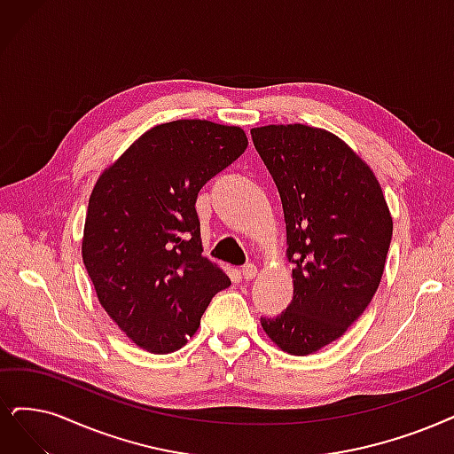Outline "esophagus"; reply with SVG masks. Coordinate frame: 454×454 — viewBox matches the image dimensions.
I'll list each match as a JSON object with an SVG mask.
<instances>
[{
	"label": "esophagus",
	"instance_id": "1",
	"mask_svg": "<svg viewBox=\"0 0 454 454\" xmlns=\"http://www.w3.org/2000/svg\"><path fill=\"white\" fill-rule=\"evenodd\" d=\"M256 273H258V270H256V265H254V263H247V265H243V267H241V277H243L245 280L254 278V277H256Z\"/></svg>",
	"mask_w": 454,
	"mask_h": 454
}]
</instances>
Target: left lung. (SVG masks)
I'll return each instance as SVG.
<instances>
[{
    "mask_svg": "<svg viewBox=\"0 0 454 454\" xmlns=\"http://www.w3.org/2000/svg\"><path fill=\"white\" fill-rule=\"evenodd\" d=\"M284 209L294 299L263 331L292 356L340 339L371 303L393 238L378 179L334 134L307 125L250 130Z\"/></svg>",
    "mask_w": 454,
    "mask_h": 454,
    "instance_id": "left-lung-1",
    "label": "left lung"
}]
</instances>
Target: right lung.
Returning <instances> with one entry per match:
<instances>
[{
	"mask_svg": "<svg viewBox=\"0 0 454 454\" xmlns=\"http://www.w3.org/2000/svg\"><path fill=\"white\" fill-rule=\"evenodd\" d=\"M239 127L206 120L157 125L98 177L82 258L100 305L151 354H170L196 333L231 280L201 256L200 189L247 149Z\"/></svg>",
	"mask_w": 454,
	"mask_h": 454,
	"instance_id": "add662e5",
	"label": "right lung"
}]
</instances>
